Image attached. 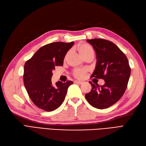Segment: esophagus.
I'll return each instance as SVG.
<instances>
[{"label": "esophagus", "mask_w": 146, "mask_h": 146, "mask_svg": "<svg viewBox=\"0 0 146 146\" xmlns=\"http://www.w3.org/2000/svg\"><path fill=\"white\" fill-rule=\"evenodd\" d=\"M75 83H78V84H80V85H81V84H83V82H81V81H76H76H75Z\"/></svg>", "instance_id": "34e87169"}]
</instances>
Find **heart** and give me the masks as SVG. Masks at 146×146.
<instances>
[{
  "mask_svg": "<svg viewBox=\"0 0 146 146\" xmlns=\"http://www.w3.org/2000/svg\"><path fill=\"white\" fill-rule=\"evenodd\" d=\"M77 49H78L80 54L82 56H84L85 55L90 53V52H94V49H93L91 46L88 44H85V43H84V44H81L77 46ZM86 72V69H76L74 71L73 75L76 78H82L84 76Z\"/></svg>",
  "mask_w": 146,
  "mask_h": 146,
  "instance_id": "b5f03b06",
  "label": "heart"
}]
</instances>
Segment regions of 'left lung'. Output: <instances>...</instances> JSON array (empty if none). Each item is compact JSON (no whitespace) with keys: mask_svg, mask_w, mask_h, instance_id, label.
I'll return each mask as SVG.
<instances>
[{"mask_svg":"<svg viewBox=\"0 0 146 146\" xmlns=\"http://www.w3.org/2000/svg\"><path fill=\"white\" fill-rule=\"evenodd\" d=\"M97 54L95 69L91 77L103 79L104 85H94L85 98L92 106L104 109L119 101L124 94L131 75L125 54L112 42L104 39H87Z\"/></svg>","mask_w":146,"mask_h":146,"instance_id":"obj_1","label":"left lung"}]
</instances>
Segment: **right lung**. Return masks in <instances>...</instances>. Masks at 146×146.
I'll list each match as a JSON object with an SVG mask.
<instances>
[{
    "label": "right lung",
    "mask_w": 146,
    "mask_h": 146,
    "mask_svg": "<svg viewBox=\"0 0 146 146\" xmlns=\"http://www.w3.org/2000/svg\"><path fill=\"white\" fill-rule=\"evenodd\" d=\"M74 42H55L39 48L24 67V84L30 98L37 107L47 111L54 110L63 103L72 81L51 82L56 66H63L66 52Z\"/></svg>",
    "instance_id": "right-lung-1"
}]
</instances>
